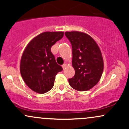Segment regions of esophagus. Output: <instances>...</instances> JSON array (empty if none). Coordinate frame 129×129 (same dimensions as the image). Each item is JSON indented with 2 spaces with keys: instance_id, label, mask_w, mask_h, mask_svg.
Returning <instances> with one entry per match:
<instances>
[{
  "instance_id": "34e87169",
  "label": "esophagus",
  "mask_w": 129,
  "mask_h": 129,
  "mask_svg": "<svg viewBox=\"0 0 129 129\" xmlns=\"http://www.w3.org/2000/svg\"><path fill=\"white\" fill-rule=\"evenodd\" d=\"M62 67L63 69H66V67H67V64H66V63H63L62 66Z\"/></svg>"
}]
</instances>
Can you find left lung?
I'll use <instances>...</instances> for the list:
<instances>
[{
    "label": "left lung",
    "mask_w": 129,
    "mask_h": 129,
    "mask_svg": "<svg viewBox=\"0 0 129 129\" xmlns=\"http://www.w3.org/2000/svg\"><path fill=\"white\" fill-rule=\"evenodd\" d=\"M72 44V66L75 74L69 79L70 85L78 91L91 89L100 81L104 63L98 45L91 37L79 31L66 32Z\"/></svg>",
    "instance_id": "left-lung-1"
}]
</instances>
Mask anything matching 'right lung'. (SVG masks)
Here are the masks:
<instances>
[{
  "mask_svg": "<svg viewBox=\"0 0 129 129\" xmlns=\"http://www.w3.org/2000/svg\"><path fill=\"white\" fill-rule=\"evenodd\" d=\"M63 36V32H44L30 41L20 60L21 76L29 88L43 94L54 85L56 75L62 70L56 63L51 47Z\"/></svg>",
  "mask_w": 129,
  "mask_h": 129,
  "instance_id": "obj_1",
  "label": "right lung"
}]
</instances>
